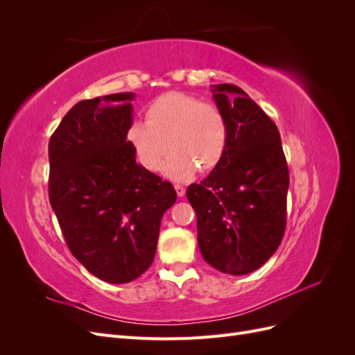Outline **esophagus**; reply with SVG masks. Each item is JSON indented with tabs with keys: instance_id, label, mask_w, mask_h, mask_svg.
<instances>
[{
	"instance_id": "1",
	"label": "esophagus",
	"mask_w": 355,
	"mask_h": 355,
	"mask_svg": "<svg viewBox=\"0 0 355 355\" xmlns=\"http://www.w3.org/2000/svg\"><path fill=\"white\" fill-rule=\"evenodd\" d=\"M175 189H176L178 197H184L185 196V188L182 187V185H175Z\"/></svg>"
}]
</instances>
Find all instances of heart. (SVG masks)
Listing matches in <instances>:
<instances>
[{
    "label": "heart",
    "instance_id": "obj_1",
    "mask_svg": "<svg viewBox=\"0 0 355 355\" xmlns=\"http://www.w3.org/2000/svg\"><path fill=\"white\" fill-rule=\"evenodd\" d=\"M127 141L149 171L161 168L170 146L173 154L163 166V173L184 182L198 167L210 170L219 163L228 145V120L216 105L171 92L148 106L146 123L130 124Z\"/></svg>",
    "mask_w": 355,
    "mask_h": 355
}]
</instances>
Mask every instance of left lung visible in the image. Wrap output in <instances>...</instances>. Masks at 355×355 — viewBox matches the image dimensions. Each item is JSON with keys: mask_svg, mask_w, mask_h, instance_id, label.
I'll use <instances>...</instances> for the list:
<instances>
[{"mask_svg": "<svg viewBox=\"0 0 355 355\" xmlns=\"http://www.w3.org/2000/svg\"><path fill=\"white\" fill-rule=\"evenodd\" d=\"M228 120L227 151L201 184L187 189L197 239L209 265L231 275L256 271L286 228L288 168L274 121L237 85H211Z\"/></svg>", "mask_w": 355, "mask_h": 355, "instance_id": "left-lung-1", "label": "left lung"}]
</instances>
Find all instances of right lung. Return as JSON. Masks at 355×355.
<instances>
[{
	"mask_svg": "<svg viewBox=\"0 0 355 355\" xmlns=\"http://www.w3.org/2000/svg\"><path fill=\"white\" fill-rule=\"evenodd\" d=\"M132 92L81 101L49 142V198L71 253L101 280L124 284L151 266L170 182L136 163Z\"/></svg>",
	"mask_w": 355,
	"mask_h": 355,
	"instance_id": "add662e5",
	"label": "right lung"
}]
</instances>
